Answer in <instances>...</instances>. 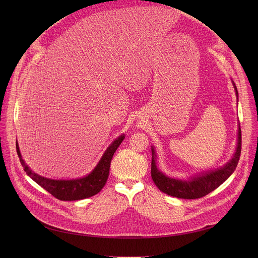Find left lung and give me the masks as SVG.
Here are the masks:
<instances>
[{
  "instance_id": "left-lung-1",
  "label": "left lung",
  "mask_w": 258,
  "mask_h": 258,
  "mask_svg": "<svg viewBox=\"0 0 258 258\" xmlns=\"http://www.w3.org/2000/svg\"><path fill=\"white\" fill-rule=\"evenodd\" d=\"M234 86L235 94L238 96V92L235 87V84L232 81ZM241 151V131L238 124V133H237V144L235 148V153L233 157L229 162L218 169L211 171H207L204 173L196 174L187 180L175 179L166 175L162 172L156 163L157 154L154 146H152V178L156 186L160 189L162 192L168 196L175 197L179 199H187L194 200L213 191L214 189L221 186L229 177L231 175L238 163Z\"/></svg>"
}]
</instances>
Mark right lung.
Masks as SVG:
<instances>
[{
  "mask_svg": "<svg viewBox=\"0 0 258 258\" xmlns=\"http://www.w3.org/2000/svg\"><path fill=\"white\" fill-rule=\"evenodd\" d=\"M123 139L124 135L122 134L108 145L97 165L86 177L72 180H53L33 172L23 160L18 141L17 153L26 173L39 186H42L45 190L60 201H78L97 195L103 188L107 181L108 173H110L112 158Z\"/></svg>",
  "mask_w": 258,
  "mask_h": 258,
  "instance_id": "add662e5",
  "label": "right lung"
}]
</instances>
